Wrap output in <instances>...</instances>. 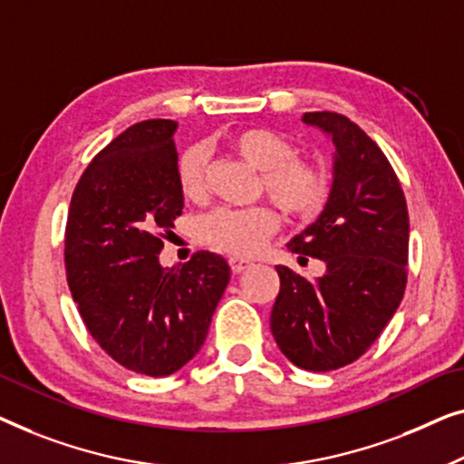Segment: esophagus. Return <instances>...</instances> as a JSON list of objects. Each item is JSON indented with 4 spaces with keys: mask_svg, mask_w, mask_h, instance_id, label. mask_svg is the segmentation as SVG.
Masks as SVG:
<instances>
[{
    "mask_svg": "<svg viewBox=\"0 0 464 464\" xmlns=\"http://www.w3.org/2000/svg\"><path fill=\"white\" fill-rule=\"evenodd\" d=\"M229 266H231L233 273H241V271L250 269L252 263H250V260H246V258H229Z\"/></svg>",
    "mask_w": 464,
    "mask_h": 464,
    "instance_id": "esophagus-1",
    "label": "esophagus"
}]
</instances>
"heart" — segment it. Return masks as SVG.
I'll use <instances>...</instances> for the list:
<instances>
[{"mask_svg":"<svg viewBox=\"0 0 464 464\" xmlns=\"http://www.w3.org/2000/svg\"><path fill=\"white\" fill-rule=\"evenodd\" d=\"M223 145L258 172V188L292 223H304L324 210L330 195L328 176L317 164L296 158V147L271 128H239ZM176 185L187 201L199 204L208 195V158L198 145L176 160ZM279 229V214L269 206L246 210H217L195 223L201 246L233 258L254 256Z\"/></svg>","mask_w":464,"mask_h":464,"instance_id":"1","label":"heart"}]
</instances>
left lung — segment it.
<instances>
[{"label": "left lung", "mask_w": 464, "mask_h": 464, "mask_svg": "<svg viewBox=\"0 0 464 464\" xmlns=\"http://www.w3.org/2000/svg\"><path fill=\"white\" fill-rule=\"evenodd\" d=\"M303 121L332 136L334 180L324 212L288 250L324 260L325 276L309 282L276 266L271 332L298 368L330 372L362 357L400 306L410 218L393 166L357 123L332 111L304 113Z\"/></svg>", "instance_id": "1"}]
</instances>
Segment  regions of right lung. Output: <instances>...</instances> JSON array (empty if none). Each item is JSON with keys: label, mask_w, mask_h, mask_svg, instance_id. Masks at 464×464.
Wrapping results in <instances>:
<instances>
[{"label": "right lung", "mask_w": 464, "mask_h": 464, "mask_svg": "<svg viewBox=\"0 0 464 464\" xmlns=\"http://www.w3.org/2000/svg\"><path fill=\"white\" fill-rule=\"evenodd\" d=\"M172 120H147L111 140L83 169L64 229V269L77 311L123 368L168 376L198 355L231 269L201 250L160 265L182 214Z\"/></svg>", "instance_id": "obj_1"}]
</instances>
